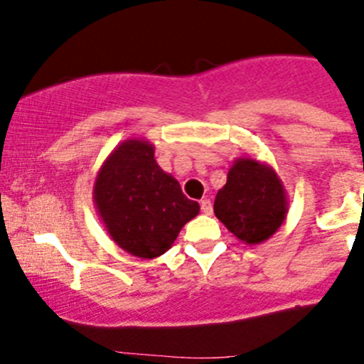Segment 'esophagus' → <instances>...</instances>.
<instances>
[{"mask_svg": "<svg viewBox=\"0 0 364 364\" xmlns=\"http://www.w3.org/2000/svg\"><path fill=\"white\" fill-rule=\"evenodd\" d=\"M200 211H203L204 215H211V213H213V204H211V200H209V199H203V200H200Z\"/></svg>", "mask_w": 364, "mask_h": 364, "instance_id": "1", "label": "esophagus"}]
</instances>
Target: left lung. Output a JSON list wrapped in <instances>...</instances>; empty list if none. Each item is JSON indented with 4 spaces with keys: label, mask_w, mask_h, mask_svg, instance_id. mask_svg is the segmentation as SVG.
Returning <instances> with one entry per match:
<instances>
[{
    "label": "left lung",
    "mask_w": 364,
    "mask_h": 364,
    "mask_svg": "<svg viewBox=\"0 0 364 364\" xmlns=\"http://www.w3.org/2000/svg\"><path fill=\"white\" fill-rule=\"evenodd\" d=\"M289 199L280 176L271 165L240 156L227 172V183L215 199V215L247 245H260L282 227Z\"/></svg>",
    "instance_id": "obj_1"
}]
</instances>
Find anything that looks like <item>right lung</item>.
Listing matches in <instances>:
<instances>
[{"mask_svg":"<svg viewBox=\"0 0 364 364\" xmlns=\"http://www.w3.org/2000/svg\"><path fill=\"white\" fill-rule=\"evenodd\" d=\"M93 200L111 240L139 259L164 255L200 209L161 171L146 139H127L112 149L98 168Z\"/></svg>","mask_w":364,"mask_h":364,"instance_id":"obj_1","label":"right lung"}]
</instances>
